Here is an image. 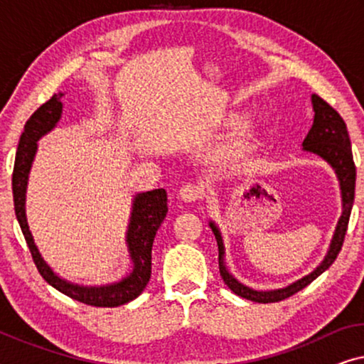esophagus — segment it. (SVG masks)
Masks as SVG:
<instances>
[{
	"label": "esophagus",
	"instance_id": "34e87169",
	"mask_svg": "<svg viewBox=\"0 0 364 364\" xmlns=\"http://www.w3.org/2000/svg\"><path fill=\"white\" fill-rule=\"evenodd\" d=\"M200 196H202L200 188L197 186H192V183H187V186H183L181 191H178V197H181L183 202H196L200 198Z\"/></svg>",
	"mask_w": 364,
	"mask_h": 364
}]
</instances>
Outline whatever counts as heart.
<instances>
[{"mask_svg": "<svg viewBox=\"0 0 364 364\" xmlns=\"http://www.w3.org/2000/svg\"><path fill=\"white\" fill-rule=\"evenodd\" d=\"M255 146V137L250 127L238 131L217 154V164L227 168H238L247 161Z\"/></svg>", "mask_w": 364, "mask_h": 364, "instance_id": "heart-1", "label": "heart"}]
</instances>
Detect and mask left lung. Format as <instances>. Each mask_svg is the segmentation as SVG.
I'll return each mask as SVG.
<instances>
[{
  "label": "left lung",
  "instance_id": "left-lung-1",
  "mask_svg": "<svg viewBox=\"0 0 364 364\" xmlns=\"http://www.w3.org/2000/svg\"><path fill=\"white\" fill-rule=\"evenodd\" d=\"M311 106L315 117H313L311 129L308 131L305 141H303V151L315 154L321 157L333 171H335L338 182H340L341 191V215L338 218V223L333 232L330 247L323 260L320 262L315 270L308 275L301 277L300 280L290 283V285L277 288V290H253V288L243 285L235 277L228 272L225 263V245H223V237L218 225L213 220L208 222L213 235L217 238L218 245V268H220V277L225 282V285L235 293V295L245 298V300L255 303H275L285 298L295 295L296 291L310 285V283L321 275L323 272L331 267V263L336 260L338 253L343 247L345 240L348 222H350L353 202H355V183H356V167L353 162L351 141L348 136L346 124L343 117L333 109L330 104L323 101L320 96L311 94Z\"/></svg>",
  "mask_w": 364,
  "mask_h": 364
}]
</instances>
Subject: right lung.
Segmentation results:
<instances>
[{"mask_svg":"<svg viewBox=\"0 0 364 364\" xmlns=\"http://www.w3.org/2000/svg\"><path fill=\"white\" fill-rule=\"evenodd\" d=\"M64 92H58L44 102L28 122L19 137L16 159L13 171V198L14 212L21 232L26 240L33 260L36 263L39 273L49 285L64 293L73 300L91 306H121L141 295L147 287L152 268V243L154 237L167 215V192L164 188L136 193L132 198L131 217L126 232V245L131 258V270L121 280L106 283V285H79L59 277L48 262L44 260L41 252L34 243L28 225L26 217V191L29 172H31L34 157L38 152V141L51 132L63 116L61 97Z\"/></svg>","mask_w":364,"mask_h":364,"instance_id":"1","label":"right lung"}]
</instances>
